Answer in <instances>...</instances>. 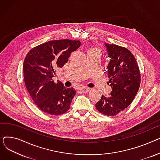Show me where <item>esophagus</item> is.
Returning a JSON list of instances; mask_svg holds the SVG:
<instances>
[{
	"instance_id": "esophagus-1",
	"label": "esophagus",
	"mask_w": 160,
	"mask_h": 160,
	"mask_svg": "<svg viewBox=\"0 0 160 160\" xmlns=\"http://www.w3.org/2000/svg\"><path fill=\"white\" fill-rule=\"evenodd\" d=\"M80 90H81V92H83V93H87V92H89L90 88H87V87H81V88H80Z\"/></svg>"
}]
</instances>
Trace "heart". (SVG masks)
<instances>
[{"mask_svg":"<svg viewBox=\"0 0 160 160\" xmlns=\"http://www.w3.org/2000/svg\"><path fill=\"white\" fill-rule=\"evenodd\" d=\"M89 52H98V53H100V50L98 48H93V49L90 50Z\"/></svg>","mask_w":160,"mask_h":160,"instance_id":"b5f03b06","label":"heart"}]
</instances>
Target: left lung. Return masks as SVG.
Listing matches in <instances>:
<instances>
[{
	"label": "left lung",
	"mask_w": 160,
	"mask_h": 160,
	"mask_svg": "<svg viewBox=\"0 0 160 160\" xmlns=\"http://www.w3.org/2000/svg\"><path fill=\"white\" fill-rule=\"evenodd\" d=\"M110 59L108 68L112 87L108 97L102 95L96 104V109L108 116H114L127 108L139 88L141 73L134 55L127 48L116 44H105Z\"/></svg>",
	"instance_id": "8db88e82"
}]
</instances>
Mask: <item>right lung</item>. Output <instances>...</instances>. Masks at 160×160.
<instances>
[{"mask_svg": "<svg viewBox=\"0 0 160 160\" xmlns=\"http://www.w3.org/2000/svg\"><path fill=\"white\" fill-rule=\"evenodd\" d=\"M80 46L79 41H50L34 47L27 53L23 63L25 85L37 107L45 113L59 116L70 109L76 90L54 82L53 78Z\"/></svg>", "mask_w": 160, "mask_h": 160, "instance_id": "add662e5", "label": "right lung"}]
</instances>
